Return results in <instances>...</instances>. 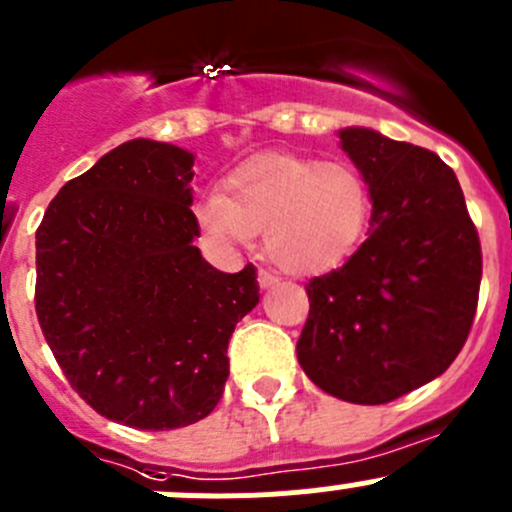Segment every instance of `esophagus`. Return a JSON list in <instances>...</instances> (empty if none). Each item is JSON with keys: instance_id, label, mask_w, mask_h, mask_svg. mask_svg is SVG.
I'll return each instance as SVG.
<instances>
[{"instance_id": "obj_1", "label": "esophagus", "mask_w": 512, "mask_h": 512, "mask_svg": "<svg viewBox=\"0 0 512 512\" xmlns=\"http://www.w3.org/2000/svg\"><path fill=\"white\" fill-rule=\"evenodd\" d=\"M276 283H278L276 273L266 271V268H258V286H261V288H271V286H276Z\"/></svg>"}]
</instances>
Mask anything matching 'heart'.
<instances>
[{"mask_svg":"<svg viewBox=\"0 0 512 512\" xmlns=\"http://www.w3.org/2000/svg\"><path fill=\"white\" fill-rule=\"evenodd\" d=\"M371 211V189L351 164L261 154L226 176L224 194L209 191L196 219L224 249L249 246L263 231L273 263L296 276H318L358 249Z\"/></svg>","mask_w":512,"mask_h":512,"instance_id":"obj_1","label":"heart"}]
</instances>
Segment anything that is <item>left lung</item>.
<instances>
[{
  "label": "left lung",
  "instance_id": "obj_1",
  "mask_svg": "<svg viewBox=\"0 0 512 512\" xmlns=\"http://www.w3.org/2000/svg\"><path fill=\"white\" fill-rule=\"evenodd\" d=\"M371 189L368 239L306 283L296 356L321 391L381 406L438 378L463 348L480 291V239L453 169L373 129L338 131Z\"/></svg>",
  "mask_w": 512,
  "mask_h": 512
}]
</instances>
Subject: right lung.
Segmentation results:
<instances>
[{
    "label": "right lung",
    "mask_w": 512,
    "mask_h": 512,
    "mask_svg": "<svg viewBox=\"0 0 512 512\" xmlns=\"http://www.w3.org/2000/svg\"><path fill=\"white\" fill-rule=\"evenodd\" d=\"M194 154L131 139L67 181L37 229V318L74 391L139 430L209 416L229 338L256 308V268L216 271L194 246Z\"/></svg>",
    "instance_id": "obj_1"
}]
</instances>
